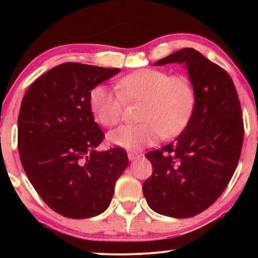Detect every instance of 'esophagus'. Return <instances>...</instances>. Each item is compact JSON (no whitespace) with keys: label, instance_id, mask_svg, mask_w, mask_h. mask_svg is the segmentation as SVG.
<instances>
[{"label":"esophagus","instance_id":"obj_1","mask_svg":"<svg viewBox=\"0 0 258 258\" xmlns=\"http://www.w3.org/2000/svg\"><path fill=\"white\" fill-rule=\"evenodd\" d=\"M140 157V155L137 153H129L128 154V158L129 161H134V160H137V158Z\"/></svg>","mask_w":258,"mask_h":258}]
</instances>
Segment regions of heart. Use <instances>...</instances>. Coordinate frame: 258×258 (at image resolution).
<instances>
[{"mask_svg":"<svg viewBox=\"0 0 258 258\" xmlns=\"http://www.w3.org/2000/svg\"><path fill=\"white\" fill-rule=\"evenodd\" d=\"M118 86L121 94L105 84H97L89 94L95 121L108 128L121 121L125 100L143 102L140 109L142 122L109 133L107 139L111 146L141 149L156 143L164 135H177L191 118L195 90L185 76L144 68L123 77Z\"/></svg>","mask_w":258,"mask_h":258,"instance_id":"heart-1","label":"heart"}]
</instances>
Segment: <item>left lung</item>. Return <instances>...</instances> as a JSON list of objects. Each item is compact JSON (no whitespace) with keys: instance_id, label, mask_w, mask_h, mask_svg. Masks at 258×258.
I'll list each match as a JSON object with an SVG mask.
<instances>
[{"instance_id":"1","label":"left lung","mask_w":258,"mask_h":258,"mask_svg":"<svg viewBox=\"0 0 258 258\" xmlns=\"http://www.w3.org/2000/svg\"><path fill=\"white\" fill-rule=\"evenodd\" d=\"M184 64L195 90V108L174 142L149 151L153 175L143 183L148 206L175 218L192 217L216 201L237 167L243 144L238 95L229 74L192 48L154 66Z\"/></svg>"}]
</instances>
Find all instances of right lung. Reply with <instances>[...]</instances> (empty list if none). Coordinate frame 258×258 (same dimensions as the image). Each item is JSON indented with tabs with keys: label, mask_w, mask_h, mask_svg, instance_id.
Returning a JSON list of instances; mask_svg holds the SVG:
<instances>
[{
	"label": "right lung",
	"mask_w": 258,
	"mask_h": 258,
	"mask_svg": "<svg viewBox=\"0 0 258 258\" xmlns=\"http://www.w3.org/2000/svg\"><path fill=\"white\" fill-rule=\"evenodd\" d=\"M117 73L119 69L63 63L38 77L21 103V163L41 199L64 217L103 213L129 164L123 149L96 150L104 134L89 105L90 90Z\"/></svg>",
	"instance_id": "obj_1"
}]
</instances>
